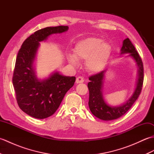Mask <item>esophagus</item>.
I'll use <instances>...</instances> for the list:
<instances>
[{"mask_svg":"<svg viewBox=\"0 0 154 154\" xmlns=\"http://www.w3.org/2000/svg\"><path fill=\"white\" fill-rule=\"evenodd\" d=\"M84 82V79L82 77H78L76 79V83L79 84V83H82Z\"/></svg>","mask_w":154,"mask_h":154,"instance_id":"obj_1","label":"esophagus"}]
</instances>
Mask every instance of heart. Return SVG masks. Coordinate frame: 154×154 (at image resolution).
Listing matches in <instances>:
<instances>
[{
  "label": "heart",
  "mask_w": 154,
  "mask_h": 154,
  "mask_svg": "<svg viewBox=\"0 0 154 154\" xmlns=\"http://www.w3.org/2000/svg\"><path fill=\"white\" fill-rule=\"evenodd\" d=\"M110 54V45L107 42L91 37L78 42L74 48V55L69 54L67 60L75 67L79 64L78 60H87L88 69L95 72L103 67Z\"/></svg>",
  "instance_id": "obj_1"
}]
</instances>
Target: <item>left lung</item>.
<instances>
[{"label": "left lung", "instance_id": "1", "mask_svg": "<svg viewBox=\"0 0 154 154\" xmlns=\"http://www.w3.org/2000/svg\"><path fill=\"white\" fill-rule=\"evenodd\" d=\"M123 54H129L126 57H131L136 62L138 67L134 91L132 96L125 103L119 106H111L104 100L103 95V87L104 74L106 70L89 77L90 82L87 85L89 91V106L93 115L100 120L109 121L123 116L132 106L141 93L143 81V63L141 57L129 38H126L122 42L120 55Z\"/></svg>", "mask_w": 154, "mask_h": 154}]
</instances>
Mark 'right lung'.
<instances>
[{
	"label": "right lung",
	"mask_w": 154,
	"mask_h": 154,
	"mask_svg": "<svg viewBox=\"0 0 154 154\" xmlns=\"http://www.w3.org/2000/svg\"><path fill=\"white\" fill-rule=\"evenodd\" d=\"M68 29L67 26H59L35 32L23 42L16 57L12 77L16 100L23 112L35 119H46L54 114L75 83V77L65 76L57 71L39 79L34 65L40 42Z\"/></svg>",
	"instance_id": "1"
}]
</instances>
